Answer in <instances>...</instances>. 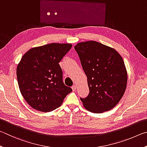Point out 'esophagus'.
<instances>
[{
  "instance_id": "34e87169",
  "label": "esophagus",
  "mask_w": 147,
  "mask_h": 147,
  "mask_svg": "<svg viewBox=\"0 0 147 147\" xmlns=\"http://www.w3.org/2000/svg\"><path fill=\"white\" fill-rule=\"evenodd\" d=\"M71 88H72V90H73L74 91H75L76 90V85H73L71 86Z\"/></svg>"
}]
</instances>
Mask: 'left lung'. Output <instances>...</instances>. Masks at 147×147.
<instances>
[{
	"label": "left lung",
	"mask_w": 147,
	"mask_h": 147,
	"mask_svg": "<svg viewBox=\"0 0 147 147\" xmlns=\"http://www.w3.org/2000/svg\"><path fill=\"white\" fill-rule=\"evenodd\" d=\"M87 77L90 93L81 101L88 111L112 109L125 92L127 73L123 59L114 49L90 40L74 46Z\"/></svg>",
	"instance_id": "8db88e82"
}]
</instances>
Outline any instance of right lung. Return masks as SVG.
<instances>
[{"label": "right lung", "mask_w": 147, "mask_h": 147, "mask_svg": "<svg viewBox=\"0 0 147 147\" xmlns=\"http://www.w3.org/2000/svg\"><path fill=\"white\" fill-rule=\"evenodd\" d=\"M71 46V44L51 43L30 49L22 56L17 68L18 84L22 96L33 109L52 111L72 91L64 85L59 64Z\"/></svg>", "instance_id": "add662e5"}]
</instances>
